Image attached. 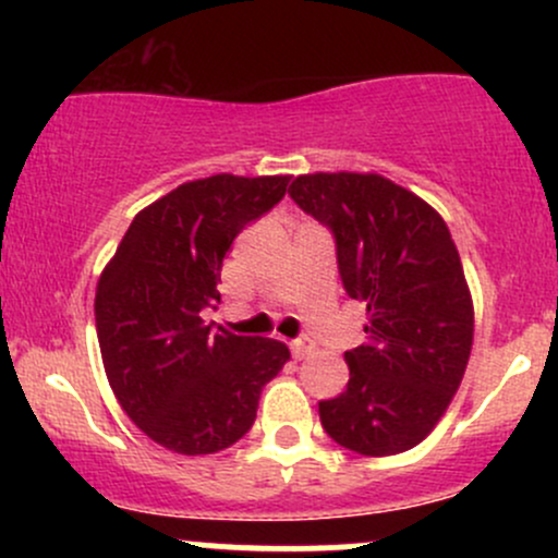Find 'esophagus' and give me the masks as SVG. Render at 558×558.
I'll return each mask as SVG.
<instances>
[{"instance_id": "esophagus-1", "label": "esophagus", "mask_w": 558, "mask_h": 558, "mask_svg": "<svg viewBox=\"0 0 558 558\" xmlns=\"http://www.w3.org/2000/svg\"><path fill=\"white\" fill-rule=\"evenodd\" d=\"M291 351L296 360H306L315 351V343H312V338H296V341H291Z\"/></svg>"}]
</instances>
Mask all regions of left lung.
Listing matches in <instances>:
<instances>
[{"mask_svg": "<svg viewBox=\"0 0 558 558\" xmlns=\"http://www.w3.org/2000/svg\"><path fill=\"white\" fill-rule=\"evenodd\" d=\"M332 230L338 272L367 306V341L345 351L349 383L319 422L362 457L414 448L462 383L475 310L457 243L425 198L377 172H312L288 189Z\"/></svg>", "mask_w": 558, "mask_h": 558, "instance_id": "1", "label": "left lung"}]
</instances>
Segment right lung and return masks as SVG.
I'll return each mask as SVG.
<instances>
[{
    "instance_id": "right-lung-1",
    "label": "right lung",
    "mask_w": 558,
    "mask_h": 558,
    "mask_svg": "<svg viewBox=\"0 0 558 558\" xmlns=\"http://www.w3.org/2000/svg\"><path fill=\"white\" fill-rule=\"evenodd\" d=\"M291 175L189 181L133 217L96 283L107 380L123 412L168 451L233 446L257 420L262 388L291 360L272 338L204 323L220 301L222 259L252 220L286 196Z\"/></svg>"
}]
</instances>
